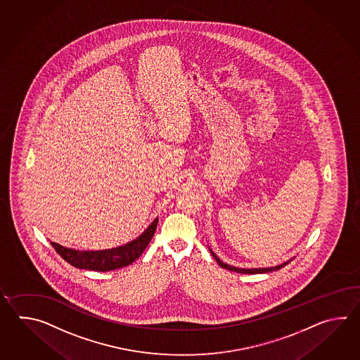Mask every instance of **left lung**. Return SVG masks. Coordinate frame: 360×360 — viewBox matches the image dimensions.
Instances as JSON below:
<instances>
[{"instance_id":"obj_1","label":"left lung","mask_w":360,"mask_h":360,"mask_svg":"<svg viewBox=\"0 0 360 360\" xmlns=\"http://www.w3.org/2000/svg\"><path fill=\"white\" fill-rule=\"evenodd\" d=\"M211 251V250H210ZM212 256L214 257V260L216 262L224 269H228V270H231V271H237V273H240V274H262V273H270V271H274V270H279V269L284 268L287 264H290L292 260H288L287 262H283V264H281V265H278V266H273V268H259V269H240L236 268V266H231V265H228V264H225V262H222L216 255H214L212 251Z\"/></svg>"}]
</instances>
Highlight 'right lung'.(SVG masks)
Wrapping results in <instances>:
<instances>
[{
	"label": "right lung",
	"mask_w": 360,
	"mask_h": 360,
	"mask_svg": "<svg viewBox=\"0 0 360 360\" xmlns=\"http://www.w3.org/2000/svg\"><path fill=\"white\" fill-rule=\"evenodd\" d=\"M157 224H158V219H155L140 237L134 239L130 243L110 248V250L78 251V250L63 247L55 242H50V243L54 247L55 251L75 268L95 270V271H109V270L127 266L140 257V255L144 252L150 239L153 238L154 231L157 229Z\"/></svg>",
	"instance_id": "add662e5"
}]
</instances>
